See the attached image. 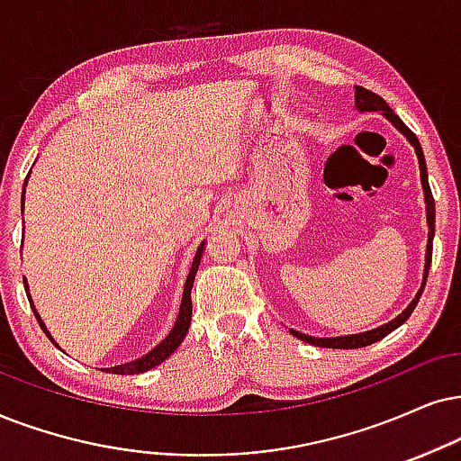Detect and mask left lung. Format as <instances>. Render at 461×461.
I'll list each match as a JSON object with an SVG mask.
<instances>
[{
	"instance_id": "obj_1",
	"label": "left lung",
	"mask_w": 461,
	"mask_h": 461,
	"mask_svg": "<svg viewBox=\"0 0 461 461\" xmlns=\"http://www.w3.org/2000/svg\"><path fill=\"white\" fill-rule=\"evenodd\" d=\"M355 106H357V110H361V113H372V110H381V113L385 114L387 119L392 121V123L398 127V130L404 133L406 138H409V142L412 144V147H415V153L419 157V170H421V185H423V194H425V211H428V225H429L428 253H425V274H423L421 289H419L417 298L411 302L409 308H406V311L402 312L400 317H395L393 321L381 325V328H376V330L364 331V334L338 336V338H312V336H308V334H300V331L291 330V334H294L295 338H300V340L311 342V345H317V347H325V348H361V347H368V345H372V342L381 340V338H385L387 334H392L395 328H400V325L411 317L412 311H415L419 298H421V294H423V289H425V281H428L429 261H432V240H434V217H436V214H434V197H432V189H429V183H428V167H425L421 144H419V140H417L415 133H412L409 127L402 123L400 116L395 114L393 110L387 106V102L383 100L381 95H376V93L364 89V86H355Z\"/></svg>"
}]
</instances>
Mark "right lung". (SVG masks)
<instances>
[{"label": "right lung", "instance_id": "1", "mask_svg": "<svg viewBox=\"0 0 461 461\" xmlns=\"http://www.w3.org/2000/svg\"><path fill=\"white\" fill-rule=\"evenodd\" d=\"M25 185H27V180H25ZM25 185H23V200H25ZM202 250H203V242L200 244V249H197L194 264H191L187 283H185V291H183V302H180L178 319H176V323H174V330L170 331V336H167L166 340L161 342V345H157L149 355H144V357H140L136 361H130V364H123V366H114V368H106V372H113V375H140V372H147L150 368H155V366H159L163 359H167L174 351H176L180 342L185 340V334H187L189 323H191V287H194L197 266H200V259H202ZM23 283H25V281H23ZM27 298H29V295H27ZM33 314H36L40 328L46 331L42 319L38 317L36 308H33ZM46 336L50 338L49 331H46ZM50 340H52V338H50ZM52 342H55V340H52Z\"/></svg>", "mask_w": 461, "mask_h": 461}]
</instances>
